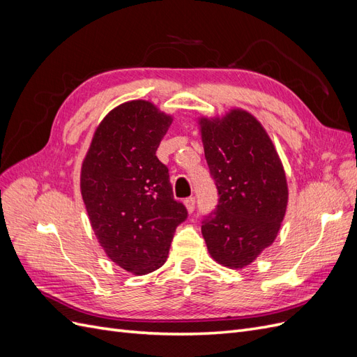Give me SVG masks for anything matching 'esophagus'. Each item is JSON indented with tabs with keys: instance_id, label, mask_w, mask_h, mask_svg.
<instances>
[{
	"instance_id": "34e87169",
	"label": "esophagus",
	"mask_w": 357,
	"mask_h": 357,
	"mask_svg": "<svg viewBox=\"0 0 357 357\" xmlns=\"http://www.w3.org/2000/svg\"><path fill=\"white\" fill-rule=\"evenodd\" d=\"M185 205H186V210L189 213H193V210H195V198H193V197L186 198L185 199Z\"/></svg>"
}]
</instances>
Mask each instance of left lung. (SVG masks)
<instances>
[{
    "instance_id": "1",
    "label": "left lung",
    "mask_w": 357,
    "mask_h": 357,
    "mask_svg": "<svg viewBox=\"0 0 357 357\" xmlns=\"http://www.w3.org/2000/svg\"><path fill=\"white\" fill-rule=\"evenodd\" d=\"M199 131L219 204L201 231L215 262L232 269L252 264L271 245L284 219L286 172L268 132L245 110L201 117Z\"/></svg>"
}]
</instances>
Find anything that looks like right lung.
I'll return each instance as SVG.
<instances>
[{"label":"right lung","instance_id":"obj_1","mask_svg":"<svg viewBox=\"0 0 357 357\" xmlns=\"http://www.w3.org/2000/svg\"><path fill=\"white\" fill-rule=\"evenodd\" d=\"M171 122L150 101L117 105L95 129L82 164L80 190L96 238L116 265L137 275L165 264L188 218L156 156Z\"/></svg>","mask_w":357,"mask_h":357}]
</instances>
